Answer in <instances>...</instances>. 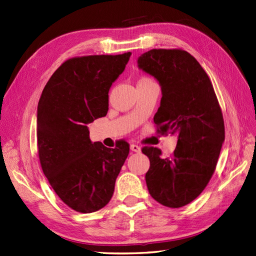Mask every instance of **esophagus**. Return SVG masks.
<instances>
[{"mask_svg":"<svg viewBox=\"0 0 256 256\" xmlns=\"http://www.w3.org/2000/svg\"><path fill=\"white\" fill-rule=\"evenodd\" d=\"M130 150L134 151V152H140V147L138 144H130Z\"/></svg>","mask_w":256,"mask_h":256,"instance_id":"obj_1","label":"esophagus"}]
</instances>
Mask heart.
<instances>
[{
    "label": "heart",
    "mask_w": 256,
    "mask_h": 256,
    "mask_svg": "<svg viewBox=\"0 0 256 256\" xmlns=\"http://www.w3.org/2000/svg\"><path fill=\"white\" fill-rule=\"evenodd\" d=\"M144 79H149V78H144Z\"/></svg>",
    "instance_id": "1"
}]
</instances>
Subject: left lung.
Here are the masks:
<instances>
[{
  "label": "left lung",
  "instance_id": "1",
  "mask_svg": "<svg viewBox=\"0 0 256 256\" xmlns=\"http://www.w3.org/2000/svg\"><path fill=\"white\" fill-rule=\"evenodd\" d=\"M137 62L162 88L153 118L158 133L179 134L172 156L149 146L142 149L150 160L146 184L163 206L184 207L205 190L216 170L225 138L221 107L207 72L188 51L151 49Z\"/></svg>",
  "mask_w": 256,
  "mask_h": 256
}]
</instances>
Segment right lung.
<instances>
[{
	"label": "right lung",
	"mask_w": 256,
	"mask_h": 256,
	"mask_svg": "<svg viewBox=\"0 0 256 256\" xmlns=\"http://www.w3.org/2000/svg\"><path fill=\"white\" fill-rule=\"evenodd\" d=\"M130 52L70 58L44 88L38 106V149L42 170L61 200L90 214L112 200L130 146L114 149L92 142L86 124L106 116L108 92Z\"/></svg>",
	"instance_id": "right-lung-1"
}]
</instances>
